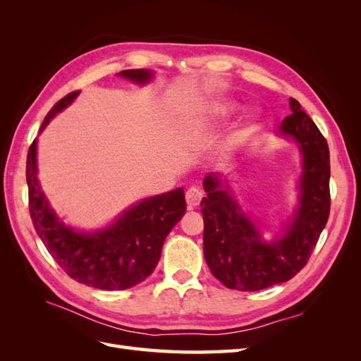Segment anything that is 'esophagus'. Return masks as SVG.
I'll return each instance as SVG.
<instances>
[{"instance_id": "1", "label": "esophagus", "mask_w": 361, "mask_h": 361, "mask_svg": "<svg viewBox=\"0 0 361 361\" xmlns=\"http://www.w3.org/2000/svg\"><path fill=\"white\" fill-rule=\"evenodd\" d=\"M185 199H187V204L190 209H192V207L200 204V202L203 199V192L197 187H191V188H188L187 194H185Z\"/></svg>"}]
</instances>
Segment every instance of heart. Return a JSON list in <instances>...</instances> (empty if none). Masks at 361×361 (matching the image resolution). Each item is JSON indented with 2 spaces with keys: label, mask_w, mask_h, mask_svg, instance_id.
Listing matches in <instances>:
<instances>
[{
  "label": "heart",
  "mask_w": 361,
  "mask_h": 361,
  "mask_svg": "<svg viewBox=\"0 0 361 361\" xmlns=\"http://www.w3.org/2000/svg\"><path fill=\"white\" fill-rule=\"evenodd\" d=\"M235 105L233 104H231V102H220V104H215L214 106H212V110H211V113H212V116L214 117H226V116H228V114H232L233 111H235ZM253 122H255V118L253 117H248L245 122L243 123V126L239 128L236 133L232 135V138L228 140V145L231 146H235L236 143H239V141H241L244 137H245V134H247V129L253 125Z\"/></svg>",
  "instance_id": "heart-1"
}]
</instances>
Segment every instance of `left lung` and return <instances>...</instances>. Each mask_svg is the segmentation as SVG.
I'll return each instance as SVG.
<instances>
[{
  "instance_id": "left-lung-1",
  "label": "left lung",
  "mask_w": 361,
  "mask_h": 361,
  "mask_svg": "<svg viewBox=\"0 0 361 361\" xmlns=\"http://www.w3.org/2000/svg\"><path fill=\"white\" fill-rule=\"evenodd\" d=\"M292 114L279 134L297 143L302 157L298 206L283 233L267 243L259 226L243 211L228 180L209 173L200 206L203 253L215 279L228 289L253 292L290 280L307 264L330 215V152L326 140L293 97Z\"/></svg>"
}]
</instances>
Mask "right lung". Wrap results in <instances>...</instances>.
<instances>
[{
	"mask_svg": "<svg viewBox=\"0 0 361 361\" xmlns=\"http://www.w3.org/2000/svg\"><path fill=\"white\" fill-rule=\"evenodd\" d=\"M118 76L146 84L154 78V72L129 69ZM78 94L80 92L69 93L54 105L40 133ZM27 183L31 220L49 255L71 279L102 290H123L146 280L158 265L167 235L187 211L183 188H176L130 206L104 228L75 231L60 220L42 191L37 178V140L28 150Z\"/></svg>",
	"mask_w": 361,
	"mask_h": 361,
	"instance_id": "right-lung-1",
	"label": "right lung"
}]
</instances>
